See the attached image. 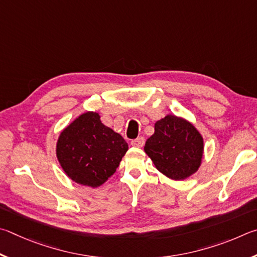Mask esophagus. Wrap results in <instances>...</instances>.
<instances>
[{
    "mask_svg": "<svg viewBox=\"0 0 257 257\" xmlns=\"http://www.w3.org/2000/svg\"><path fill=\"white\" fill-rule=\"evenodd\" d=\"M131 146L132 147H137V148H142L143 146H145V139L141 137V138L136 139V140H132L131 141Z\"/></svg>",
    "mask_w": 257,
    "mask_h": 257,
    "instance_id": "obj_1",
    "label": "esophagus"
}]
</instances>
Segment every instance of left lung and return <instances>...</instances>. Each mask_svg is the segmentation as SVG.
<instances>
[{"mask_svg": "<svg viewBox=\"0 0 257 257\" xmlns=\"http://www.w3.org/2000/svg\"><path fill=\"white\" fill-rule=\"evenodd\" d=\"M146 154L166 176L182 181L199 169L203 156V139L190 121L167 115L155 124Z\"/></svg>", "mask_w": 257, "mask_h": 257, "instance_id": "1", "label": "left lung"}]
</instances>
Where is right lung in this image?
Listing matches in <instances>:
<instances>
[{
    "label": "right lung",
    "instance_id": "right-lung-1",
    "mask_svg": "<svg viewBox=\"0 0 257 257\" xmlns=\"http://www.w3.org/2000/svg\"><path fill=\"white\" fill-rule=\"evenodd\" d=\"M127 149L124 139L103 125L99 114L88 111L61 133L56 156L72 181L98 187L116 172Z\"/></svg>",
    "mask_w": 257,
    "mask_h": 257
}]
</instances>
